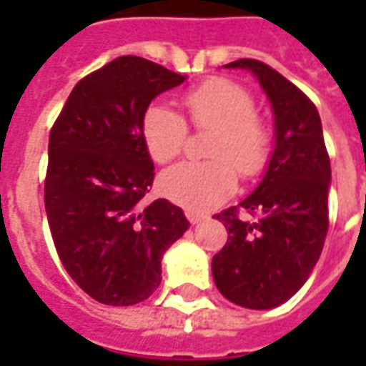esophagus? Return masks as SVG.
Here are the masks:
<instances>
[{"label": "esophagus", "instance_id": "34e87169", "mask_svg": "<svg viewBox=\"0 0 366 366\" xmlns=\"http://www.w3.org/2000/svg\"><path fill=\"white\" fill-rule=\"evenodd\" d=\"M184 214H186V217H188V222H190L192 225H194V223H199L202 219H204V217H206L204 214H199V212H194V209H186Z\"/></svg>", "mask_w": 366, "mask_h": 366}]
</instances>
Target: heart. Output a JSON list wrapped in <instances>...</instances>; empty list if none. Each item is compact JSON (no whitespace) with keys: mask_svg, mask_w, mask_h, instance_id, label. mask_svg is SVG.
Returning a JSON list of instances; mask_svg holds the SVG:
<instances>
[{"mask_svg":"<svg viewBox=\"0 0 366 366\" xmlns=\"http://www.w3.org/2000/svg\"><path fill=\"white\" fill-rule=\"evenodd\" d=\"M194 129H212L206 162H182L160 176V190L192 209H207L229 198L243 180L259 176L270 157L269 125L254 113L251 92L229 78H209L182 96ZM141 133L151 159L167 164L182 152L188 139L186 121L164 105H151Z\"/></svg>","mask_w":366,"mask_h":366,"instance_id":"1","label":"heart"}]
</instances>
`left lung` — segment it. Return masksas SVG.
<instances>
[{
    "mask_svg": "<svg viewBox=\"0 0 366 366\" xmlns=\"http://www.w3.org/2000/svg\"><path fill=\"white\" fill-rule=\"evenodd\" d=\"M227 68H249L274 109L276 144L259 188L215 217L227 243L212 259L217 290L249 307L269 310L292 298L322 254L330 212V154L314 102L274 68L239 59ZM254 215L240 217V212Z\"/></svg>",
    "mask_w": 366,
    "mask_h": 366,
    "instance_id": "left-lung-1",
    "label": "left lung"
}]
</instances>
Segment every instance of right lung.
Listing matches in <instances>:
<instances>
[{"instance_id":"add662e5","label":"right lung","mask_w":366,"mask_h":366,"mask_svg":"<svg viewBox=\"0 0 366 366\" xmlns=\"http://www.w3.org/2000/svg\"><path fill=\"white\" fill-rule=\"evenodd\" d=\"M184 82L157 62L119 56L84 76L49 137L44 207L70 278L107 306H133L160 284V261L188 229L182 209L149 202L154 167L141 123Z\"/></svg>"}]
</instances>
